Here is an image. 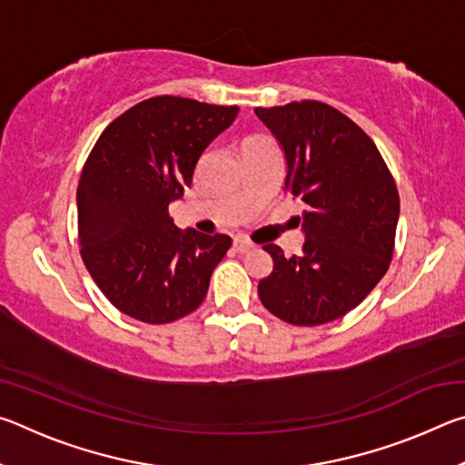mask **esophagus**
<instances>
[{"label":"esophagus","mask_w":465,"mask_h":465,"mask_svg":"<svg viewBox=\"0 0 465 465\" xmlns=\"http://www.w3.org/2000/svg\"><path fill=\"white\" fill-rule=\"evenodd\" d=\"M233 248L240 252V254H246V252H250L252 248H254V243H252L246 235H238V238L233 240Z\"/></svg>","instance_id":"1"}]
</instances>
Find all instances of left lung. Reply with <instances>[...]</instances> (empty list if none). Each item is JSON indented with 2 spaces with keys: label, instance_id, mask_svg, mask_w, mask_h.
<instances>
[{
  "label": "left lung",
  "instance_id": "left-lung-1",
  "mask_svg": "<svg viewBox=\"0 0 465 465\" xmlns=\"http://www.w3.org/2000/svg\"><path fill=\"white\" fill-rule=\"evenodd\" d=\"M254 113L285 149V188L308 204L302 254L264 246L272 272L258 282V297L287 324H328L355 310L390 269L396 180L373 139L334 106L302 100Z\"/></svg>",
  "mask_w": 465,
  "mask_h": 465
}]
</instances>
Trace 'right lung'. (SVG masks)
Listing matches in <instances>:
<instances>
[{"label":"right lung","mask_w":465,"mask_h":465,"mask_svg":"<svg viewBox=\"0 0 465 465\" xmlns=\"http://www.w3.org/2000/svg\"><path fill=\"white\" fill-rule=\"evenodd\" d=\"M238 110L153 96L116 116L92 147L77 183V242L85 269L119 312L170 324L203 303L232 238L183 233L168 204L191 186L201 153Z\"/></svg>","instance_id":"right-lung-1"}]
</instances>
